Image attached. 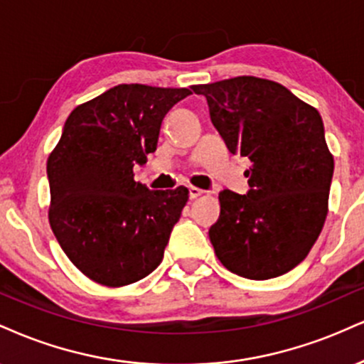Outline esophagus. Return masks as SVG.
<instances>
[{"instance_id":"1","label":"esophagus","mask_w":364,"mask_h":364,"mask_svg":"<svg viewBox=\"0 0 364 364\" xmlns=\"http://www.w3.org/2000/svg\"><path fill=\"white\" fill-rule=\"evenodd\" d=\"M188 191H190V198L191 200L198 198V196H201V195L205 193L203 190H200V188H196V186H190V188H188Z\"/></svg>"}]
</instances>
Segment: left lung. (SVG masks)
<instances>
[{
    "mask_svg": "<svg viewBox=\"0 0 364 364\" xmlns=\"http://www.w3.org/2000/svg\"><path fill=\"white\" fill-rule=\"evenodd\" d=\"M232 154L247 157V195L224 190L210 227L217 257L249 279L300 264L327 217L334 157L318 112L279 82L254 76L193 86Z\"/></svg>",
    "mask_w": 364,
    "mask_h": 364,
    "instance_id": "obj_1",
    "label": "left lung"
}]
</instances>
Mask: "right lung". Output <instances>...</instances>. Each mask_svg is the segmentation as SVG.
Returning <instances> with one entry per match:
<instances>
[{
  "label": "right lung",
  "instance_id": "add662e5",
  "mask_svg": "<svg viewBox=\"0 0 364 364\" xmlns=\"http://www.w3.org/2000/svg\"><path fill=\"white\" fill-rule=\"evenodd\" d=\"M186 87L118 85L80 105L47 159L49 222L65 256L93 282L125 287L161 264L188 190H149L134 166L156 151Z\"/></svg>",
  "mask_w": 364,
  "mask_h": 364
}]
</instances>
